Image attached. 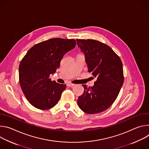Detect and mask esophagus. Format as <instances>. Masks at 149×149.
I'll return each mask as SVG.
<instances>
[{
	"label": "esophagus",
	"mask_w": 149,
	"mask_h": 149,
	"mask_svg": "<svg viewBox=\"0 0 149 149\" xmlns=\"http://www.w3.org/2000/svg\"><path fill=\"white\" fill-rule=\"evenodd\" d=\"M75 86V84H72V83H68L67 84V86L68 87H73V86Z\"/></svg>",
	"instance_id": "esophagus-1"
}]
</instances>
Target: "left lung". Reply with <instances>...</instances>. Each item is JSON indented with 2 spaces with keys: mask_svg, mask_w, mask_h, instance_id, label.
Wrapping results in <instances>:
<instances>
[{
  "mask_svg": "<svg viewBox=\"0 0 149 149\" xmlns=\"http://www.w3.org/2000/svg\"><path fill=\"white\" fill-rule=\"evenodd\" d=\"M84 52L88 71L97 78L93 87L82 85L84 91L77 102L84 112L93 114L109 109L116 100L124 82L123 63L107 45L94 39H77Z\"/></svg>",
  "mask_w": 149,
  "mask_h": 149,
  "instance_id": "left-lung-1",
  "label": "left lung"
}]
</instances>
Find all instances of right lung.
Wrapping results in <instances>:
<instances>
[{"mask_svg": "<svg viewBox=\"0 0 149 149\" xmlns=\"http://www.w3.org/2000/svg\"><path fill=\"white\" fill-rule=\"evenodd\" d=\"M75 44L74 39H49L33 46L20 61V87L34 107L48 110L59 101L66 85L52 81L49 75L59 68L63 55L72 49Z\"/></svg>", "mask_w": 149, "mask_h": 149, "instance_id": "right-lung-1", "label": "right lung"}]
</instances>
